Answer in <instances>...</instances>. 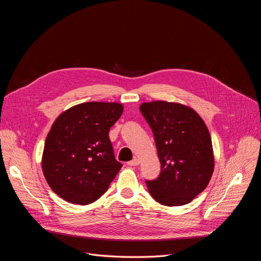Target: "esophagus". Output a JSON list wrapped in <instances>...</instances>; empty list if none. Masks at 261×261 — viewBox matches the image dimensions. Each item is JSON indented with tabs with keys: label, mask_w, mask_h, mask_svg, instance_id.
<instances>
[{
	"label": "esophagus",
	"mask_w": 261,
	"mask_h": 261,
	"mask_svg": "<svg viewBox=\"0 0 261 261\" xmlns=\"http://www.w3.org/2000/svg\"><path fill=\"white\" fill-rule=\"evenodd\" d=\"M139 164V160L137 159V158H135V159H133L132 161L127 162V165H129V167H136V165Z\"/></svg>",
	"instance_id": "34e87169"
}]
</instances>
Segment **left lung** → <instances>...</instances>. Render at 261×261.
I'll return each mask as SVG.
<instances>
[{
  "instance_id": "left-lung-1",
  "label": "left lung",
  "mask_w": 261,
  "mask_h": 261,
  "mask_svg": "<svg viewBox=\"0 0 261 261\" xmlns=\"http://www.w3.org/2000/svg\"><path fill=\"white\" fill-rule=\"evenodd\" d=\"M152 129L161 173L146 180L153 199L164 206H181L204 191L215 169L209 130L195 110L176 102L140 105Z\"/></svg>"
}]
</instances>
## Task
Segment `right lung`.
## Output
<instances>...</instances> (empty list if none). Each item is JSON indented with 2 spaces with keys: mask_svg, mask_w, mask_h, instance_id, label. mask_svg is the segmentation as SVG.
<instances>
[{
  "mask_svg": "<svg viewBox=\"0 0 261 261\" xmlns=\"http://www.w3.org/2000/svg\"><path fill=\"white\" fill-rule=\"evenodd\" d=\"M123 109L116 102H86L54 121L41 164L49 186L61 198L88 204L108 191L122 168L115 160L109 132Z\"/></svg>",
  "mask_w": 261,
  "mask_h": 261,
  "instance_id": "right-lung-1",
  "label": "right lung"
}]
</instances>
